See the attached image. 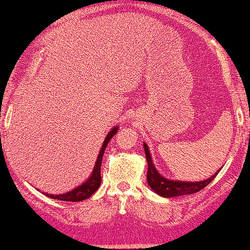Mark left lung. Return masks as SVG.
<instances>
[{"label":"left lung","mask_w":250,"mask_h":250,"mask_svg":"<svg viewBox=\"0 0 250 250\" xmlns=\"http://www.w3.org/2000/svg\"><path fill=\"white\" fill-rule=\"evenodd\" d=\"M143 146H145L143 148H145L146 162H148L146 181H148L149 187L151 188L157 194H159V196L162 197L172 198L177 196H184V194L196 193L198 191L203 190L206 186H208L218 174V172L215 173L213 176L209 177V179L200 181V182H184V181H173L165 179V177L160 175L158 170L156 169L155 165H153L148 146H146V143Z\"/></svg>","instance_id":"left-lung-1"}]
</instances>
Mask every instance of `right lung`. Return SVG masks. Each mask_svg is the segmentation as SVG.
<instances>
[{
	"label": "right lung",
	"mask_w": 250,
	"mask_h": 250,
	"mask_svg": "<svg viewBox=\"0 0 250 250\" xmlns=\"http://www.w3.org/2000/svg\"><path fill=\"white\" fill-rule=\"evenodd\" d=\"M117 131H118V127L116 126V127L112 128L111 131L108 133L107 136H105L104 145H102L100 152H99V156H98L97 163H95L93 172H92L91 176L88 177L87 181H85L83 184H81V186L75 188L74 190L68 191V192H66V193H61V194L45 193L46 196L52 198V199L63 200V201H74V203H75V201H82L84 199H87V198H90L92 194H93L95 191L99 189V187H100V183H101L100 169H101L102 157H104L105 146H108V143H109V141H110V139L116 134V133H117Z\"/></svg>",
	"instance_id": "right-lung-1"
}]
</instances>
